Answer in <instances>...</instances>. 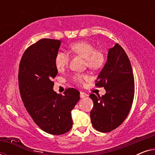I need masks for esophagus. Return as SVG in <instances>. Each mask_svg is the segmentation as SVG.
<instances>
[{
  "instance_id": "esophagus-1",
  "label": "esophagus",
  "mask_w": 155,
  "mask_h": 155,
  "mask_svg": "<svg viewBox=\"0 0 155 155\" xmlns=\"http://www.w3.org/2000/svg\"><path fill=\"white\" fill-rule=\"evenodd\" d=\"M80 98H84V97H87V94L83 92H80Z\"/></svg>"
}]
</instances>
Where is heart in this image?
<instances>
[{
	"mask_svg": "<svg viewBox=\"0 0 155 155\" xmlns=\"http://www.w3.org/2000/svg\"><path fill=\"white\" fill-rule=\"evenodd\" d=\"M70 49L73 54L80 55L85 59V65L91 70H98L105 63V56L100 50L95 49L94 46L90 42L80 41L71 44ZM69 55L65 52H58L55 57V66L58 71H62L69 62ZM85 74L78 73L73 76V80L75 83L82 84L87 79Z\"/></svg>",
	"mask_w": 155,
	"mask_h": 155,
	"instance_id": "b5f03b06",
	"label": "heart"
}]
</instances>
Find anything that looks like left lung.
<instances>
[{"label": "left lung", "mask_w": 155, "mask_h": 155, "mask_svg": "<svg viewBox=\"0 0 155 155\" xmlns=\"http://www.w3.org/2000/svg\"><path fill=\"white\" fill-rule=\"evenodd\" d=\"M95 85L104 87L106 94H91L94 107L90 111L92 124L97 130L108 133L124 121L132 106L135 82L130 60L121 46L109 48L107 61L97 78Z\"/></svg>", "instance_id": "1"}]
</instances>
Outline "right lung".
I'll use <instances>...</instances> for the list:
<instances>
[{"instance_id": "1", "label": "right lung", "mask_w": 155, "mask_h": 155, "mask_svg": "<svg viewBox=\"0 0 155 155\" xmlns=\"http://www.w3.org/2000/svg\"><path fill=\"white\" fill-rule=\"evenodd\" d=\"M60 40L40 39L25 51L19 67L18 82L25 107L36 124L51 135H62L73 126L71 111L80 99L79 91L54 92L53 79L58 73L54 60Z\"/></svg>"}]
</instances>
